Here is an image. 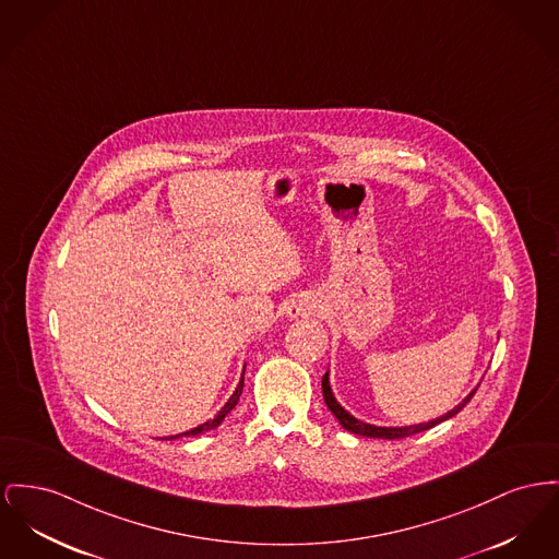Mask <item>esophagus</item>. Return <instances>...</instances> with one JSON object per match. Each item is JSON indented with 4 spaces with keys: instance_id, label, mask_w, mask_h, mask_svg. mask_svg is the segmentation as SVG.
Wrapping results in <instances>:
<instances>
[{
    "instance_id": "34e87169",
    "label": "esophagus",
    "mask_w": 559,
    "mask_h": 559,
    "mask_svg": "<svg viewBox=\"0 0 559 559\" xmlns=\"http://www.w3.org/2000/svg\"><path fill=\"white\" fill-rule=\"evenodd\" d=\"M319 304L312 296H297L289 301L287 306V317L289 319H299V317H308L312 312H317Z\"/></svg>"
}]
</instances>
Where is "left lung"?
I'll list each match as a JSON object with an SVG mask.
<instances>
[{"label":"left lung","instance_id":"obj_1","mask_svg":"<svg viewBox=\"0 0 559 559\" xmlns=\"http://www.w3.org/2000/svg\"><path fill=\"white\" fill-rule=\"evenodd\" d=\"M475 391H477V389H475ZM475 391H471V393L466 394V396L460 401L459 405H456L454 409H450L448 414H443V416H439V418H435V420L423 423V425H412V427H376V425H367V423L357 420L355 416H350V414L335 401V396L331 393V386H329V371L323 376V399H325V403H328L329 412L337 418V423L346 428V430H350V432H355V435H361V437H371V439H401V437H409V435H416V432H423V430H428V428L437 427L439 423L450 420L452 416H456L460 409L473 399Z\"/></svg>","mask_w":559,"mask_h":559}]
</instances>
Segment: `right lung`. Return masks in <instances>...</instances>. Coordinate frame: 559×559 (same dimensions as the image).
Here are the masks:
<instances>
[{"label": "right lung", "instance_id": "add662e5", "mask_svg": "<svg viewBox=\"0 0 559 559\" xmlns=\"http://www.w3.org/2000/svg\"><path fill=\"white\" fill-rule=\"evenodd\" d=\"M242 384H245V371H242V376H240V382H238V386H236V391L231 393L230 399H228V403L217 412V416L215 418H211V420H206V423H202V425H198L197 428H190V430H186V432H179V435H170V437H165V439H179V437H197V435H202V432H209V430H213V428L219 427L222 423H224V418L230 414L231 409L236 407V403H238V399H240V393H242Z\"/></svg>", "mask_w": 559, "mask_h": 559}]
</instances>
